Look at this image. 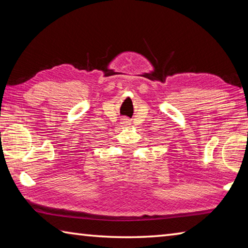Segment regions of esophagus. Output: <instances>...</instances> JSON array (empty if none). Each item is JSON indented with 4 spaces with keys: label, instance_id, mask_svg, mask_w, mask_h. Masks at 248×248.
<instances>
[{
    "label": "esophagus",
    "instance_id": "obj_1",
    "mask_svg": "<svg viewBox=\"0 0 248 248\" xmlns=\"http://www.w3.org/2000/svg\"><path fill=\"white\" fill-rule=\"evenodd\" d=\"M121 124H124V125H129L130 124V120L128 118H124V119H123V121H121Z\"/></svg>",
    "mask_w": 248,
    "mask_h": 248
}]
</instances>
